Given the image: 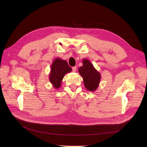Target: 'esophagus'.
Segmentation results:
<instances>
[{"label": "esophagus", "instance_id": "esophagus-1", "mask_svg": "<svg viewBox=\"0 0 147 147\" xmlns=\"http://www.w3.org/2000/svg\"><path fill=\"white\" fill-rule=\"evenodd\" d=\"M76 67H72V70H73V72H76Z\"/></svg>", "mask_w": 147, "mask_h": 147}]
</instances>
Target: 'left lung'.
<instances>
[{"label": "left lung", "instance_id": "obj_1", "mask_svg": "<svg viewBox=\"0 0 147 147\" xmlns=\"http://www.w3.org/2000/svg\"><path fill=\"white\" fill-rule=\"evenodd\" d=\"M82 63V66L79 68V73L83 78L85 88L90 91H96L99 86L101 75L89 60L84 59Z\"/></svg>", "mask_w": 147, "mask_h": 147}]
</instances>
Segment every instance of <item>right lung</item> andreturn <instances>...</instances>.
Segmentation results:
<instances>
[{
  "label": "right lung",
  "mask_w": 147,
  "mask_h": 147,
  "mask_svg": "<svg viewBox=\"0 0 147 147\" xmlns=\"http://www.w3.org/2000/svg\"><path fill=\"white\" fill-rule=\"evenodd\" d=\"M71 68L67 62L60 58H56L53 61L51 67L49 80L55 88H59L61 86L62 80L64 76L68 73L71 71Z\"/></svg>",
  "instance_id": "add662e5"
}]
</instances>
